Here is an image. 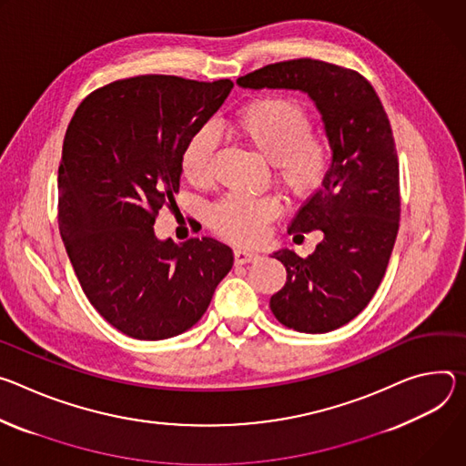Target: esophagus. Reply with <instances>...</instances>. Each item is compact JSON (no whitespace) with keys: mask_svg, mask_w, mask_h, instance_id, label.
<instances>
[{"mask_svg":"<svg viewBox=\"0 0 466 466\" xmlns=\"http://www.w3.org/2000/svg\"><path fill=\"white\" fill-rule=\"evenodd\" d=\"M259 259V255L253 251H246V249H235V263L237 265H246V263H255Z\"/></svg>","mask_w":466,"mask_h":466,"instance_id":"obj_1","label":"esophagus"}]
</instances>
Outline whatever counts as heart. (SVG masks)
I'll return each mask as SVG.
<instances>
[{"label":"heart","instance_id":"b5f03b06","mask_svg":"<svg viewBox=\"0 0 466 466\" xmlns=\"http://www.w3.org/2000/svg\"><path fill=\"white\" fill-rule=\"evenodd\" d=\"M229 133L244 146L270 161L279 187L294 196L315 194L331 172V147L313 131V116L301 101L289 96H263L248 101L228 122ZM215 138L198 131L183 146L179 168L183 177L205 187L213 181ZM274 198L226 196L207 213V224L237 244L259 242L267 224L276 217Z\"/></svg>","mask_w":466,"mask_h":466}]
</instances>
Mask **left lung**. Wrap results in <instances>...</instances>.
<instances>
[{"label":"left lung","mask_w":466,"mask_h":466,"mask_svg":"<svg viewBox=\"0 0 466 466\" xmlns=\"http://www.w3.org/2000/svg\"><path fill=\"white\" fill-rule=\"evenodd\" d=\"M237 83L307 92L322 113L333 149L331 172L301 205L289 233L296 242L313 229L324 237L305 259L292 249L274 253L287 268V281L270 298V309L294 331H333L369 305L396 242L400 167L389 116L363 76L324 61H283Z\"/></svg>","instance_id":"8db88e82"}]
</instances>
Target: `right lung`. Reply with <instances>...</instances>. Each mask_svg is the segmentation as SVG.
<instances>
[{
	"label": "right lung",
	"mask_w": 466,
	"mask_h": 466,
	"mask_svg": "<svg viewBox=\"0 0 466 466\" xmlns=\"http://www.w3.org/2000/svg\"><path fill=\"white\" fill-rule=\"evenodd\" d=\"M233 81L147 74L90 92L59 167V231L83 292L138 340L190 329L233 267L211 237L157 240L153 224L179 192L185 142L222 107Z\"/></svg>",
	"instance_id": "obj_1"
}]
</instances>
